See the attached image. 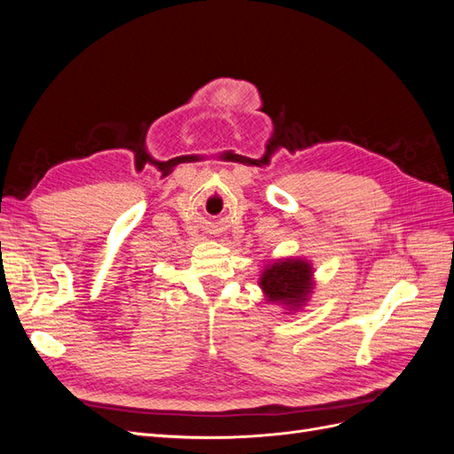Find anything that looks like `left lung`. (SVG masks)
I'll use <instances>...</instances> for the list:
<instances>
[{
  "label": "left lung",
  "mask_w": 454,
  "mask_h": 454,
  "mask_svg": "<svg viewBox=\"0 0 454 454\" xmlns=\"http://www.w3.org/2000/svg\"><path fill=\"white\" fill-rule=\"evenodd\" d=\"M259 287L267 303L280 305L292 314L303 309L314 294V265L307 257H280L269 261L259 274Z\"/></svg>",
  "instance_id": "1"
}]
</instances>
